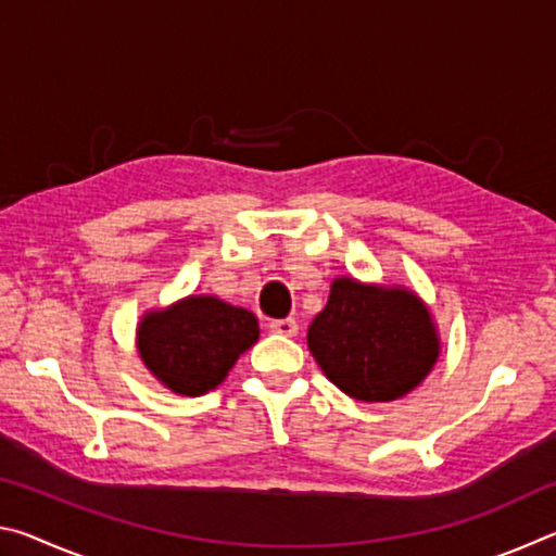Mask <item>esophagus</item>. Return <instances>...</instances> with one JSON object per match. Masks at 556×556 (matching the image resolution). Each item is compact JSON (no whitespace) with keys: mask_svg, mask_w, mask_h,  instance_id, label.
<instances>
[{"mask_svg":"<svg viewBox=\"0 0 556 556\" xmlns=\"http://www.w3.org/2000/svg\"><path fill=\"white\" fill-rule=\"evenodd\" d=\"M269 331L291 338L299 333V324L294 321V318H277V321H269Z\"/></svg>","mask_w":556,"mask_h":556,"instance_id":"1","label":"esophagus"}]
</instances>
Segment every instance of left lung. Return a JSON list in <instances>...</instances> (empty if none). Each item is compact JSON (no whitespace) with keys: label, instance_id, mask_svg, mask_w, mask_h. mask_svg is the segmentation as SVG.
I'll return each mask as SVG.
<instances>
[{"label":"left lung","instance_id":"left-lung-1","mask_svg":"<svg viewBox=\"0 0 556 556\" xmlns=\"http://www.w3.org/2000/svg\"><path fill=\"white\" fill-rule=\"evenodd\" d=\"M324 375L348 397L392 402L434 370L439 328L417 291L336 277L306 333Z\"/></svg>","mask_w":556,"mask_h":556}]
</instances>
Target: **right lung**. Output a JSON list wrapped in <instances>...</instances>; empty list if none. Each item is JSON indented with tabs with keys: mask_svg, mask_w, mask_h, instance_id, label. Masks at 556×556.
<instances>
[{
	"mask_svg": "<svg viewBox=\"0 0 556 556\" xmlns=\"http://www.w3.org/2000/svg\"><path fill=\"white\" fill-rule=\"evenodd\" d=\"M257 338V316L248 308L211 294H191L142 316L137 353L166 390L199 397L228 378Z\"/></svg>",
	"mask_w": 556,
	"mask_h": 556,
	"instance_id": "right-lung-1",
	"label": "right lung"
}]
</instances>
